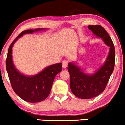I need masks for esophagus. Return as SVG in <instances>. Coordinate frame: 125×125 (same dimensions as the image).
Masks as SVG:
<instances>
[{
    "mask_svg": "<svg viewBox=\"0 0 125 125\" xmlns=\"http://www.w3.org/2000/svg\"><path fill=\"white\" fill-rule=\"evenodd\" d=\"M62 68H67V66H68V61L67 60H64L63 61H62Z\"/></svg>",
    "mask_w": 125,
    "mask_h": 125,
    "instance_id": "esophagus-1",
    "label": "esophagus"
}]
</instances>
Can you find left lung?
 <instances>
[{"mask_svg": "<svg viewBox=\"0 0 125 125\" xmlns=\"http://www.w3.org/2000/svg\"><path fill=\"white\" fill-rule=\"evenodd\" d=\"M88 28L110 46V52L104 64L91 76L83 73L74 64H68L71 90L74 95L84 100L94 98L103 92L114 70L115 62V46L106 31L100 25H88Z\"/></svg>", "mask_w": 125, "mask_h": 125, "instance_id": "1", "label": "left lung"}]
</instances>
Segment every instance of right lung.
<instances>
[{"label":"right lung","instance_id":"add662e5","mask_svg":"<svg viewBox=\"0 0 125 125\" xmlns=\"http://www.w3.org/2000/svg\"><path fill=\"white\" fill-rule=\"evenodd\" d=\"M42 29H28L22 32L9 47L5 62L7 71L13 90L21 99L29 103L41 102L47 98L55 77L62 71V63L48 66L35 76H25L20 73L14 67L12 60V49L15 42L24 34Z\"/></svg>","mask_w":125,"mask_h":125}]
</instances>
